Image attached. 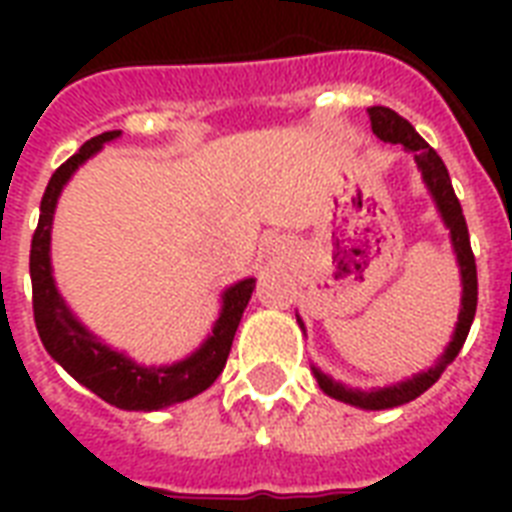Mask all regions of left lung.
<instances>
[{
    "instance_id": "1",
    "label": "left lung",
    "mask_w": 512,
    "mask_h": 512,
    "mask_svg": "<svg viewBox=\"0 0 512 512\" xmlns=\"http://www.w3.org/2000/svg\"><path fill=\"white\" fill-rule=\"evenodd\" d=\"M369 119H372V132L377 138L388 140V143H401L406 151H412L414 154V162H417V167L422 170V177H425V183H428L430 193H433V199H436L438 209H441V217H444V223L449 225V231H452V244L462 271V311L460 321H457V332H454L449 348H446V353L433 369L417 374V377L401 382V385H393V388L382 390H369V393L345 388L340 382L329 380L327 374H321L319 369H313L321 390H324L327 396L337 398V401H345V404L361 406V409H393V406H401L406 404V401H412V398L422 396V393L441 377L446 364L454 361V356L460 353L462 342L468 340L473 316H476L478 273L476 257H473V249H470L468 223H465L460 199H457V193H454L452 180H449V172H446V164L441 162V156H438L436 151L417 135V130H414L412 124L406 122L404 116H398L393 108L372 106L369 108ZM300 327H303V324H300Z\"/></svg>"
}]
</instances>
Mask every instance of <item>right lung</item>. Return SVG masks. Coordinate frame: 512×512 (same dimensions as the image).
<instances>
[{"label":"right lung","mask_w":512,"mask_h":512,"mask_svg":"<svg viewBox=\"0 0 512 512\" xmlns=\"http://www.w3.org/2000/svg\"><path fill=\"white\" fill-rule=\"evenodd\" d=\"M119 135H122L119 130L95 135L71 159H66L58 170L52 172L50 183L44 188L42 212H39V223H36L34 239H31V257H28L31 303H34L36 332L42 337L44 348L76 382H82L84 388H90L95 396L119 406V409L151 412V409H162V406L196 396L217 380V374L223 372L225 361H228L233 335H236L241 313L252 297L255 279L239 281L225 292L223 313L212 329V337L191 358H185L180 364L159 366V369L132 364L130 358H124L122 353L108 350L68 313L50 271L52 212L58 204L60 188L66 185L68 177L74 175L76 167L84 159H90L103 143L119 138Z\"/></svg>","instance_id":"right-lung-1"}]
</instances>
